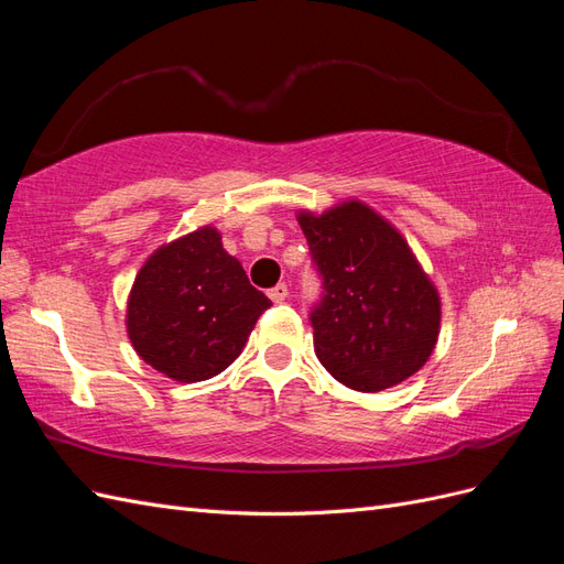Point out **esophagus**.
<instances>
[{
    "label": "esophagus",
    "instance_id": "obj_1",
    "mask_svg": "<svg viewBox=\"0 0 564 564\" xmlns=\"http://www.w3.org/2000/svg\"><path fill=\"white\" fill-rule=\"evenodd\" d=\"M268 296H270V301L282 303V301L289 296V286H286V284H278V286H272L270 292H268Z\"/></svg>",
    "mask_w": 564,
    "mask_h": 564
}]
</instances>
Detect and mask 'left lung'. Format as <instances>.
Returning a JSON list of instances; mask_svg holds the SVG:
<instances>
[{"label": "left lung", "instance_id": "obj_1", "mask_svg": "<svg viewBox=\"0 0 564 564\" xmlns=\"http://www.w3.org/2000/svg\"><path fill=\"white\" fill-rule=\"evenodd\" d=\"M296 218L324 284L311 313L322 367L360 392L414 377L435 350L442 303L400 230L360 199Z\"/></svg>", "mask_w": 564, "mask_h": 564}]
</instances>
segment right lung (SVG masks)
Segmentation results:
<instances>
[{"mask_svg":"<svg viewBox=\"0 0 564 564\" xmlns=\"http://www.w3.org/2000/svg\"><path fill=\"white\" fill-rule=\"evenodd\" d=\"M270 305L220 232L202 226L148 256L127 301V334L166 379L207 381L235 362Z\"/></svg>","mask_w":564,"mask_h":564,"instance_id":"add662e5","label":"right lung"}]
</instances>
